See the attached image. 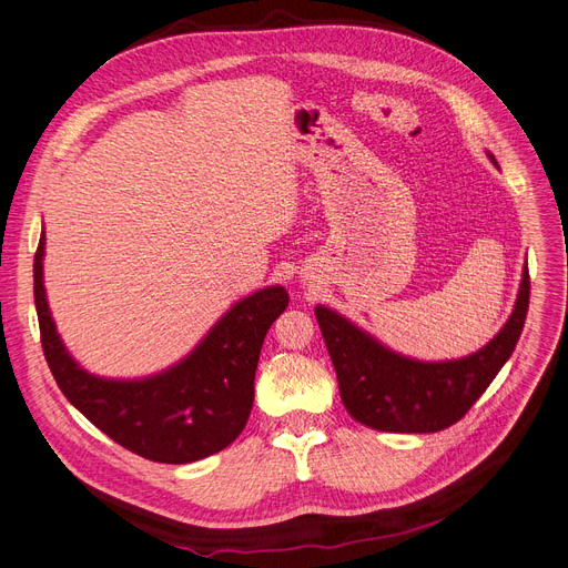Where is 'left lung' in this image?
I'll return each instance as SVG.
<instances>
[{
  "label": "left lung",
  "instance_id": "8db88e82",
  "mask_svg": "<svg viewBox=\"0 0 568 568\" xmlns=\"http://www.w3.org/2000/svg\"><path fill=\"white\" fill-rule=\"evenodd\" d=\"M491 163L496 158L489 153ZM529 310V267L521 270L517 303L506 326L480 352L424 363L400 356L356 328L345 316L314 310L347 413L389 434H436L457 424L510 358Z\"/></svg>",
  "mask_w": 568,
  "mask_h": 568
}]
</instances>
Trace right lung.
<instances>
[{
  "label": "right lung",
  "mask_w": 568,
  "mask_h": 568,
  "mask_svg": "<svg viewBox=\"0 0 568 568\" xmlns=\"http://www.w3.org/2000/svg\"><path fill=\"white\" fill-rule=\"evenodd\" d=\"M43 235L34 254L41 347L60 392L113 443L158 464L216 455L240 434L254 405V377L267 328L286 310L284 286H267L225 312L205 339L170 371L104 379L67 354L43 288Z\"/></svg>",
  "instance_id": "1"
}]
</instances>
